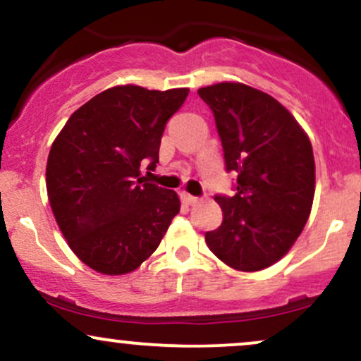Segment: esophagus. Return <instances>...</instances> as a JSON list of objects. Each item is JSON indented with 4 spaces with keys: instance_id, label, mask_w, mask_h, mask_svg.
Here are the masks:
<instances>
[{
    "instance_id": "1",
    "label": "esophagus",
    "mask_w": 361,
    "mask_h": 361,
    "mask_svg": "<svg viewBox=\"0 0 361 361\" xmlns=\"http://www.w3.org/2000/svg\"><path fill=\"white\" fill-rule=\"evenodd\" d=\"M181 198H183L186 204H190V205L197 204V202L200 200V198H198V197H195V195H190V193H186V192L181 193Z\"/></svg>"
}]
</instances>
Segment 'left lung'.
I'll return each instance as SVG.
<instances>
[{
  "mask_svg": "<svg viewBox=\"0 0 361 361\" xmlns=\"http://www.w3.org/2000/svg\"><path fill=\"white\" fill-rule=\"evenodd\" d=\"M212 110L235 195H215L224 219L207 246L234 270L258 271L288 252L307 222L316 186L310 140L270 94L243 82L198 90Z\"/></svg>",
  "mask_w": 361,
  "mask_h": 361,
  "instance_id": "1",
  "label": "left lung"
}]
</instances>
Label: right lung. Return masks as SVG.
I'll return each instance as SVG.
<instances>
[{
  "label": "right lung",
  "instance_id": "1",
  "mask_svg": "<svg viewBox=\"0 0 361 361\" xmlns=\"http://www.w3.org/2000/svg\"><path fill=\"white\" fill-rule=\"evenodd\" d=\"M188 88L126 85L102 91L69 117L47 159V195L69 247L103 275L140 267L180 212L176 192L147 183L166 122Z\"/></svg>",
  "mask_w": 361,
  "mask_h": 361
}]
</instances>
